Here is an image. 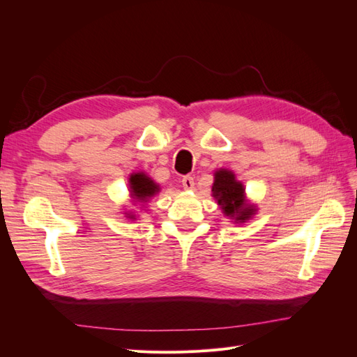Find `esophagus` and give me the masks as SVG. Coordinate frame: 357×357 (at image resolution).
<instances>
[{
	"label": "esophagus",
	"instance_id": "obj_1",
	"mask_svg": "<svg viewBox=\"0 0 357 357\" xmlns=\"http://www.w3.org/2000/svg\"><path fill=\"white\" fill-rule=\"evenodd\" d=\"M181 185L186 190H190V189H193V186H195V181H193V177L185 176L181 178Z\"/></svg>",
	"mask_w": 357,
	"mask_h": 357
}]
</instances>
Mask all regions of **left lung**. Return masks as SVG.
<instances>
[{
	"instance_id": "left-lung-1",
	"label": "left lung",
	"mask_w": 357,
	"mask_h": 357,
	"mask_svg": "<svg viewBox=\"0 0 357 357\" xmlns=\"http://www.w3.org/2000/svg\"><path fill=\"white\" fill-rule=\"evenodd\" d=\"M214 176L213 197L222 205L223 213L235 218V222L250 219L255 208L252 205H244V188L235 180L234 172L220 169Z\"/></svg>"
}]
</instances>
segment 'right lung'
Masks as SVG:
<instances>
[{
  "mask_svg": "<svg viewBox=\"0 0 357 357\" xmlns=\"http://www.w3.org/2000/svg\"><path fill=\"white\" fill-rule=\"evenodd\" d=\"M129 185H131L132 197L139 202H144L147 198L153 197L159 190L158 185H155L153 180H150L144 172H137V174H132L131 178H129Z\"/></svg>",
  "mask_w": 357,
  "mask_h": 357,
  "instance_id": "obj_1",
  "label": "right lung"
}]
</instances>
